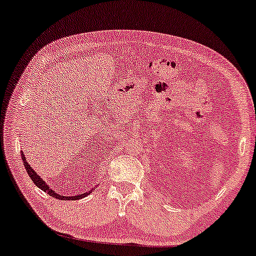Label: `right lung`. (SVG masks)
Wrapping results in <instances>:
<instances>
[{
  "label": "right lung",
  "mask_w": 256,
  "mask_h": 256,
  "mask_svg": "<svg viewBox=\"0 0 256 256\" xmlns=\"http://www.w3.org/2000/svg\"><path fill=\"white\" fill-rule=\"evenodd\" d=\"M22 161H24V164H25V168H26V170H27V172H28V175H30V178H32V180L34 182V184L35 186H38V188H41V190H43L44 192H46V194H49L50 196H54V198H57V199H66V200H78V199H81V198H84V196H86L87 194H89L90 192H92V191H89L88 194H80V196H62V194H57L56 192H54L52 188H50L49 186H48V184H46V182L44 180H43L40 176H38L36 172H35L34 170H33V168L30 166L28 164H27V161H26V158H25V156L22 154Z\"/></svg>",
  "instance_id": "add662e5"
}]
</instances>
